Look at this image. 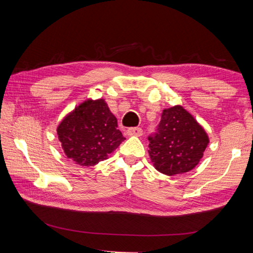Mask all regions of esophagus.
I'll use <instances>...</instances> for the list:
<instances>
[{"label":"esophagus","instance_id":"1","mask_svg":"<svg viewBox=\"0 0 253 253\" xmlns=\"http://www.w3.org/2000/svg\"><path fill=\"white\" fill-rule=\"evenodd\" d=\"M126 134L128 136H137V137H139V136L143 135V129H142V128H139V127H130V128H128V129L126 130Z\"/></svg>","mask_w":253,"mask_h":253}]
</instances>
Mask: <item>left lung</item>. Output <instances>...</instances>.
I'll list each match as a JSON object with an SVG mask.
<instances>
[{"label": "left lung", "mask_w": 253, "mask_h": 253, "mask_svg": "<svg viewBox=\"0 0 253 253\" xmlns=\"http://www.w3.org/2000/svg\"><path fill=\"white\" fill-rule=\"evenodd\" d=\"M148 140L154 168L169 176L193 169L210 142L204 128L179 105L163 110L157 132Z\"/></svg>", "instance_id": "left-lung-1"}]
</instances>
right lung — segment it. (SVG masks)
<instances>
[{"instance_id": "1", "label": "right lung", "mask_w": 253, "mask_h": 253, "mask_svg": "<svg viewBox=\"0 0 253 253\" xmlns=\"http://www.w3.org/2000/svg\"><path fill=\"white\" fill-rule=\"evenodd\" d=\"M68 160L93 166L107 160L126 138L105 99H87L67 115L57 128Z\"/></svg>"}]
</instances>
